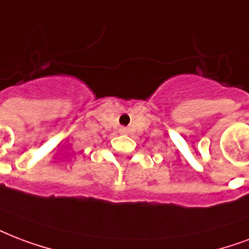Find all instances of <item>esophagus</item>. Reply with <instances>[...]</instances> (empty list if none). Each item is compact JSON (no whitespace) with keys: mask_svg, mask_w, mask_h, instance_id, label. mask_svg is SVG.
Returning a JSON list of instances; mask_svg holds the SVG:
<instances>
[{"mask_svg":"<svg viewBox=\"0 0 249 249\" xmlns=\"http://www.w3.org/2000/svg\"><path fill=\"white\" fill-rule=\"evenodd\" d=\"M128 132V129L126 128H120V133H126Z\"/></svg>","mask_w":249,"mask_h":249,"instance_id":"34e87169","label":"esophagus"}]
</instances>
